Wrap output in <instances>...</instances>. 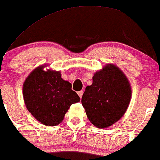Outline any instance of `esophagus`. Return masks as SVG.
Masks as SVG:
<instances>
[{"instance_id":"34e87169","label":"esophagus","mask_w":160,"mask_h":160,"mask_svg":"<svg viewBox=\"0 0 160 160\" xmlns=\"http://www.w3.org/2000/svg\"><path fill=\"white\" fill-rule=\"evenodd\" d=\"M83 93H84L83 91H78V95L79 96L80 98H82V95H83Z\"/></svg>"}]
</instances>
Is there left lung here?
<instances>
[{
    "label": "left lung",
    "instance_id": "obj_1",
    "mask_svg": "<svg viewBox=\"0 0 160 160\" xmlns=\"http://www.w3.org/2000/svg\"><path fill=\"white\" fill-rule=\"evenodd\" d=\"M132 91L127 78L117 66L107 64L87 86L82 104L95 127L107 128L123 117L130 102Z\"/></svg>",
    "mask_w": 160,
    "mask_h": 160
}]
</instances>
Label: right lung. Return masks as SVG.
I'll return each mask as SVG.
<instances>
[{
    "label": "right lung",
    "instance_id": "right-lung-1",
    "mask_svg": "<svg viewBox=\"0 0 160 160\" xmlns=\"http://www.w3.org/2000/svg\"><path fill=\"white\" fill-rule=\"evenodd\" d=\"M45 67L40 66L30 73L23 84V97L28 112L37 121L53 127L61 123L71 105L80 98L61 72L45 71Z\"/></svg>",
    "mask_w": 160,
    "mask_h": 160
}]
</instances>
